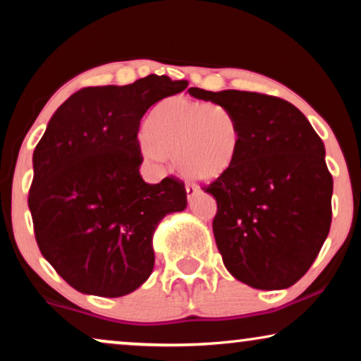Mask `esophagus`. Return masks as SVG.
<instances>
[{"label": "esophagus", "instance_id": "34e87169", "mask_svg": "<svg viewBox=\"0 0 361 361\" xmlns=\"http://www.w3.org/2000/svg\"><path fill=\"white\" fill-rule=\"evenodd\" d=\"M185 192H187V199L192 200L199 190H197V187H194V185H185Z\"/></svg>", "mask_w": 361, "mask_h": 361}]
</instances>
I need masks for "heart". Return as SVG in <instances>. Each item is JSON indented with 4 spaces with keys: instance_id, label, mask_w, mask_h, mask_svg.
Here are the masks:
<instances>
[{
    "instance_id": "obj_1",
    "label": "heart",
    "mask_w": 361,
    "mask_h": 361,
    "mask_svg": "<svg viewBox=\"0 0 361 361\" xmlns=\"http://www.w3.org/2000/svg\"><path fill=\"white\" fill-rule=\"evenodd\" d=\"M142 156L167 166L176 156L187 179L214 182L233 169L241 154V130L226 108L174 97L161 102L140 133Z\"/></svg>"
}]
</instances>
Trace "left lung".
I'll return each instance as SVG.
<instances>
[{
    "label": "left lung",
    "mask_w": 361,
    "mask_h": 361,
    "mask_svg": "<svg viewBox=\"0 0 361 361\" xmlns=\"http://www.w3.org/2000/svg\"><path fill=\"white\" fill-rule=\"evenodd\" d=\"M187 92L226 108L241 130L233 169L204 187L216 200L212 226L225 268L250 288H290L317 258L332 221L334 180L322 140L281 98L197 87Z\"/></svg>",
    "instance_id": "left-lung-1"
}]
</instances>
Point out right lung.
Returning a JSON list of instances; mask_svg holds the SVG:
<instances>
[{"mask_svg":"<svg viewBox=\"0 0 361 361\" xmlns=\"http://www.w3.org/2000/svg\"><path fill=\"white\" fill-rule=\"evenodd\" d=\"M187 85L151 73L130 85L87 87L49 120L32 154L29 210L42 256L78 293L136 290L154 269L157 225L185 210L182 182L142 180L136 136L147 108Z\"/></svg>","mask_w":361,"mask_h":361,"instance_id":"obj_1","label":"right lung"}]
</instances>
